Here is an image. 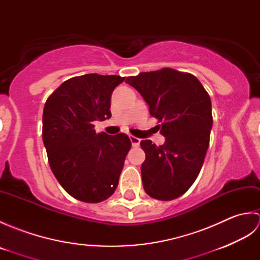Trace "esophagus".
Masks as SVG:
<instances>
[{
	"mask_svg": "<svg viewBox=\"0 0 260 260\" xmlns=\"http://www.w3.org/2000/svg\"><path fill=\"white\" fill-rule=\"evenodd\" d=\"M129 140H131V142H132V145H133L134 147H137V146L140 145L141 140L137 139V137H135V136H133V135H129Z\"/></svg>",
	"mask_w": 260,
	"mask_h": 260,
	"instance_id": "obj_1",
	"label": "esophagus"
}]
</instances>
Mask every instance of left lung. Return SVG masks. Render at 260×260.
<instances>
[{
	"label": "left lung",
	"mask_w": 260,
	"mask_h": 260,
	"mask_svg": "<svg viewBox=\"0 0 260 260\" xmlns=\"http://www.w3.org/2000/svg\"><path fill=\"white\" fill-rule=\"evenodd\" d=\"M161 121L164 144L141 142L145 152L142 181L148 196L170 201L190 189L206 157L212 128L211 99L197 77L163 68L127 77Z\"/></svg>",
	"instance_id": "obj_1"
}]
</instances>
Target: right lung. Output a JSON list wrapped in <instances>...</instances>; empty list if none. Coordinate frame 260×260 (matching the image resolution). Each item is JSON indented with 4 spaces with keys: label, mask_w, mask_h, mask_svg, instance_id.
Wrapping results in <instances>:
<instances>
[{
    "label": "right lung",
    "mask_w": 260,
    "mask_h": 260,
    "mask_svg": "<svg viewBox=\"0 0 260 260\" xmlns=\"http://www.w3.org/2000/svg\"><path fill=\"white\" fill-rule=\"evenodd\" d=\"M120 76L88 74L62 82L43 108L42 139L52 173L79 201L97 203L115 192L132 146L124 133H96L95 120L110 118Z\"/></svg>",
    "instance_id": "obj_1"
}]
</instances>
